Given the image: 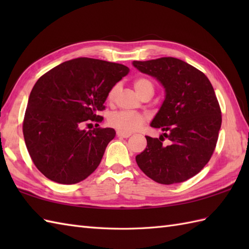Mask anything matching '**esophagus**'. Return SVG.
<instances>
[{
  "label": "esophagus",
  "instance_id": "1",
  "mask_svg": "<svg viewBox=\"0 0 249 249\" xmlns=\"http://www.w3.org/2000/svg\"><path fill=\"white\" fill-rule=\"evenodd\" d=\"M116 136L120 137V138H129V137L131 136V134H129V133H123V131L118 130V131H116Z\"/></svg>",
  "mask_w": 249,
  "mask_h": 249
}]
</instances>
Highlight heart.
Instances as JSON below:
<instances>
[{
  "label": "heart",
  "mask_w": 249,
  "mask_h": 249,
  "mask_svg": "<svg viewBox=\"0 0 249 249\" xmlns=\"http://www.w3.org/2000/svg\"><path fill=\"white\" fill-rule=\"evenodd\" d=\"M134 88L136 92L141 97L144 95H152L154 92V86L146 78H138L134 81ZM119 91V87L114 86L108 93V99L113 100L116 93ZM147 120V116L143 113L130 112V111H114L108 116V124L115 129L123 133H131V131L138 130Z\"/></svg>",
  "instance_id": "b5f03b06"
}]
</instances>
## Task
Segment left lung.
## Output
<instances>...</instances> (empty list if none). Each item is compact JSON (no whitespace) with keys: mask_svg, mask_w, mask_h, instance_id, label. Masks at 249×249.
Here are the masks:
<instances>
[{"mask_svg":"<svg viewBox=\"0 0 249 249\" xmlns=\"http://www.w3.org/2000/svg\"><path fill=\"white\" fill-rule=\"evenodd\" d=\"M133 64L166 89L165 102L151 123L165 133L160 138L145 136L146 149L136 161L160 184L187 181L209 162L217 143L221 110L212 84L202 71L176 57ZM165 138L168 144L163 143Z\"/></svg>","mask_w":249,"mask_h":249,"instance_id":"1","label":"left lung"}]
</instances>
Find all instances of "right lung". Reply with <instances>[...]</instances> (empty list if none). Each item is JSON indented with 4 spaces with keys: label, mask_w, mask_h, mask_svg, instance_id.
<instances>
[{
    "label": "right lung",
    "mask_w": 249,
    "mask_h": 249,
    "mask_svg": "<svg viewBox=\"0 0 249 249\" xmlns=\"http://www.w3.org/2000/svg\"><path fill=\"white\" fill-rule=\"evenodd\" d=\"M128 72L123 64L78 57L37 80L22 130L32 160L46 178L76 184L96 170L115 130L96 127L86 131L80 126L86 121L104 120L97 113L105 110L109 91Z\"/></svg>",
    "instance_id": "obj_1"
}]
</instances>
